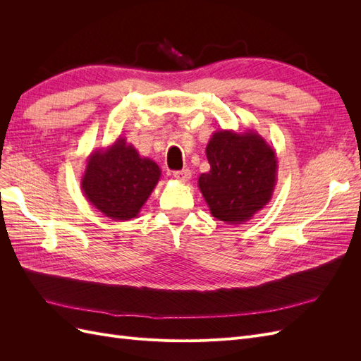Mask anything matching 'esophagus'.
Segmentation results:
<instances>
[{"label":"esophagus","mask_w":361,"mask_h":361,"mask_svg":"<svg viewBox=\"0 0 361 361\" xmlns=\"http://www.w3.org/2000/svg\"><path fill=\"white\" fill-rule=\"evenodd\" d=\"M173 176L176 178L178 180H182V182H187L191 179V170L188 169H183V170H179V171H174Z\"/></svg>","instance_id":"obj_1"}]
</instances>
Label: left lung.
I'll return each mask as SVG.
<instances>
[{
    "label": "left lung",
    "instance_id": "left-lung-1",
    "mask_svg": "<svg viewBox=\"0 0 361 361\" xmlns=\"http://www.w3.org/2000/svg\"><path fill=\"white\" fill-rule=\"evenodd\" d=\"M211 170L199 188L211 214L227 224H243L269 203L277 183V157L255 130H216L206 146Z\"/></svg>",
    "mask_w": 361,
    "mask_h": 361
}]
</instances>
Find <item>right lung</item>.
Here are the masks:
<instances>
[{"label":"right lung","mask_w":361,"mask_h":361,"mask_svg":"<svg viewBox=\"0 0 361 361\" xmlns=\"http://www.w3.org/2000/svg\"><path fill=\"white\" fill-rule=\"evenodd\" d=\"M161 178L155 161L138 155L125 138L87 159L81 190L97 211L116 221L135 218Z\"/></svg>","instance_id":"right-lung-1"}]
</instances>
